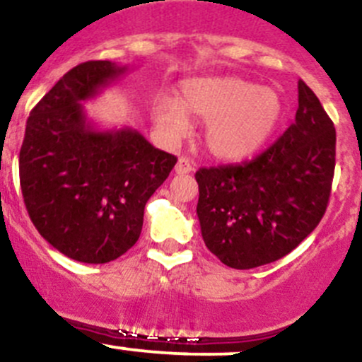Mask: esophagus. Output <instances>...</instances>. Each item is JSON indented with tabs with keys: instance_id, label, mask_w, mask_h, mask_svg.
<instances>
[{
	"instance_id": "esophagus-1",
	"label": "esophagus",
	"mask_w": 362,
	"mask_h": 362,
	"mask_svg": "<svg viewBox=\"0 0 362 362\" xmlns=\"http://www.w3.org/2000/svg\"><path fill=\"white\" fill-rule=\"evenodd\" d=\"M192 170H194V164L188 159V157H180V159H177V164H176L177 174H188L192 173Z\"/></svg>"
}]
</instances>
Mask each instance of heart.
<instances>
[{
  "mask_svg": "<svg viewBox=\"0 0 362 362\" xmlns=\"http://www.w3.org/2000/svg\"><path fill=\"white\" fill-rule=\"evenodd\" d=\"M153 123L168 136L188 129V117L206 119L205 148L221 160H241L263 147L282 117V100L272 88L238 76H202L181 83L176 100L162 99Z\"/></svg>",
  "mask_w": 362,
  "mask_h": 362,
  "instance_id": "b5f03b06",
  "label": "heart"
}]
</instances>
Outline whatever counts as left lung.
<instances>
[{
    "instance_id": "obj_1",
    "label": "left lung",
    "mask_w": 362,
    "mask_h": 362,
    "mask_svg": "<svg viewBox=\"0 0 362 362\" xmlns=\"http://www.w3.org/2000/svg\"><path fill=\"white\" fill-rule=\"evenodd\" d=\"M298 93L294 123L272 147L245 164L194 174L203 241L230 269H255L286 257L327 210L335 127L303 80Z\"/></svg>"
}]
</instances>
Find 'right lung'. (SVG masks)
Masks as SVG:
<instances>
[{"mask_svg":"<svg viewBox=\"0 0 362 362\" xmlns=\"http://www.w3.org/2000/svg\"><path fill=\"white\" fill-rule=\"evenodd\" d=\"M128 66L71 68L30 111L20 148V186L35 229L64 257L107 263L138 241L145 203L177 159L132 128L99 129L83 104Z\"/></svg>","mask_w":362,"mask_h":362,"instance_id":"right-lung-1","label":"right lung"}]
</instances>
